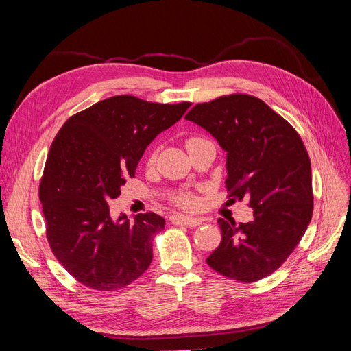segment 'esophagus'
<instances>
[{
  "mask_svg": "<svg viewBox=\"0 0 351 351\" xmlns=\"http://www.w3.org/2000/svg\"><path fill=\"white\" fill-rule=\"evenodd\" d=\"M171 222L177 226H186V227H197L202 224V219L192 218V217H184V215H174L171 217Z\"/></svg>",
  "mask_w": 351,
  "mask_h": 351,
  "instance_id": "1",
  "label": "esophagus"
}]
</instances>
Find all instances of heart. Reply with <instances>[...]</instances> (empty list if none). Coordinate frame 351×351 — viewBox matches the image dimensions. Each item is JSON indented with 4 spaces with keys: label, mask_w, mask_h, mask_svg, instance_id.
<instances>
[{
    "label": "heart",
    "mask_w": 351,
    "mask_h": 351,
    "mask_svg": "<svg viewBox=\"0 0 351 351\" xmlns=\"http://www.w3.org/2000/svg\"><path fill=\"white\" fill-rule=\"evenodd\" d=\"M199 141H204V139H202V137H197V136H190V137H187V139H186V147L189 149L190 146H193V145L197 143ZM155 159H156V152H152L151 156H149V164H151V165L155 162ZM173 200H174L176 205L182 206V208H184V209H193V208L197 205L196 196L192 195V193H189V192H180V193H177Z\"/></svg>",
    "instance_id": "heart-1"
}]
</instances>
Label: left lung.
<instances>
[{
  "mask_svg": "<svg viewBox=\"0 0 351 351\" xmlns=\"http://www.w3.org/2000/svg\"><path fill=\"white\" fill-rule=\"evenodd\" d=\"M184 119L204 127L227 152L228 197L246 199L253 209L246 224L218 219L222 239L208 265L240 282L268 277L312 219V169L302 137L263 101L244 93L197 104Z\"/></svg>",
  "mask_w": 351,
  "mask_h": 351,
  "instance_id": "left-lung-1",
  "label": "left lung"
}]
</instances>
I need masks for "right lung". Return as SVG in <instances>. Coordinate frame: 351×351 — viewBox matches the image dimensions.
Returning <instances> with one entry per match:
<instances>
[{
	"label": "right lung",
	"instance_id": "obj_1",
	"mask_svg": "<svg viewBox=\"0 0 351 351\" xmlns=\"http://www.w3.org/2000/svg\"><path fill=\"white\" fill-rule=\"evenodd\" d=\"M190 102L156 104L130 95L99 101L62 124L47 158L39 199L49 247L80 284L98 291L129 285L149 268L165 219L154 212L112 218L108 202L155 137Z\"/></svg>",
	"mask_w": 351,
	"mask_h": 351
}]
</instances>
